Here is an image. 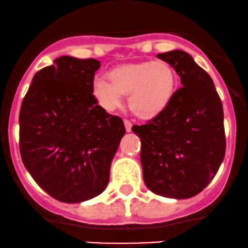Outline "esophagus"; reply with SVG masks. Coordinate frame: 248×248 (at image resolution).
<instances>
[{
	"mask_svg": "<svg viewBox=\"0 0 248 248\" xmlns=\"http://www.w3.org/2000/svg\"><path fill=\"white\" fill-rule=\"evenodd\" d=\"M124 125H125V130H126L127 132L131 131V127H132V124L131 122L127 121V119H124Z\"/></svg>",
	"mask_w": 248,
	"mask_h": 248,
	"instance_id": "34e87169",
	"label": "esophagus"
}]
</instances>
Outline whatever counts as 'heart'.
Here are the masks:
<instances>
[{
	"label": "heart",
	"mask_w": 248,
	"mask_h": 248,
	"mask_svg": "<svg viewBox=\"0 0 248 248\" xmlns=\"http://www.w3.org/2000/svg\"><path fill=\"white\" fill-rule=\"evenodd\" d=\"M109 80L95 78L92 92L98 104L106 111H114L127 94V105L140 118L159 116L168 106L177 87L174 69L165 61L130 63L114 68Z\"/></svg>",
	"instance_id": "obj_1"
}]
</instances>
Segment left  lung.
<instances>
[{
	"label": "left lung",
	"instance_id": "left-lung-1",
	"mask_svg": "<svg viewBox=\"0 0 248 248\" xmlns=\"http://www.w3.org/2000/svg\"><path fill=\"white\" fill-rule=\"evenodd\" d=\"M180 76L168 106L147 124L141 139L143 180L152 192L185 200L198 195L217 173L226 153L223 107L213 78L187 52L159 53Z\"/></svg>",
	"mask_w": 248,
	"mask_h": 248
}]
</instances>
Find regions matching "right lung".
<instances>
[{"mask_svg": "<svg viewBox=\"0 0 248 248\" xmlns=\"http://www.w3.org/2000/svg\"><path fill=\"white\" fill-rule=\"evenodd\" d=\"M100 62L62 56L33 76L20 109V154L35 183L55 200L100 195L125 126L94 98Z\"/></svg>", "mask_w": 248, "mask_h": 248, "instance_id": "add662e5", "label": "right lung"}]
</instances>
